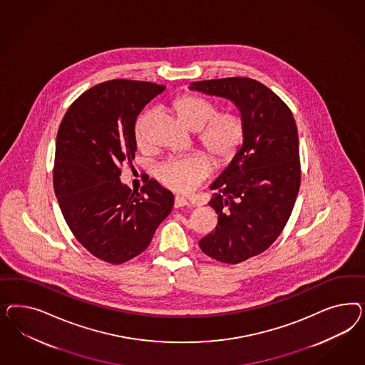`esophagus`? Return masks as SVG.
I'll return each mask as SVG.
<instances>
[{
    "instance_id": "1",
    "label": "esophagus",
    "mask_w": 365,
    "mask_h": 365,
    "mask_svg": "<svg viewBox=\"0 0 365 365\" xmlns=\"http://www.w3.org/2000/svg\"><path fill=\"white\" fill-rule=\"evenodd\" d=\"M185 206H190L187 199L182 198V197H175L174 207L179 209V207H185Z\"/></svg>"
}]
</instances>
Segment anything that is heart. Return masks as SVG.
I'll use <instances>...</instances> for the list:
<instances>
[{
	"instance_id": "b5f03b06",
	"label": "heart",
	"mask_w": 365,
	"mask_h": 365,
	"mask_svg": "<svg viewBox=\"0 0 365 365\" xmlns=\"http://www.w3.org/2000/svg\"><path fill=\"white\" fill-rule=\"evenodd\" d=\"M178 120L191 131H198V142L210 154L217 165H226L240 151L245 136L242 118L232 110L218 112L212 100L198 95H182L173 103ZM150 112L142 115L135 125V139L139 147H145V128ZM207 155H188L173 158L158 168L156 177L165 187L179 194H188L210 174Z\"/></svg>"
}]
</instances>
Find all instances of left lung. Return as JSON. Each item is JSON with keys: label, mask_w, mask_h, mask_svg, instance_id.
Returning <instances> with one entry per match:
<instances>
[{"label": "left lung", "mask_w": 365, "mask_h": 365, "mask_svg": "<svg viewBox=\"0 0 365 365\" xmlns=\"http://www.w3.org/2000/svg\"><path fill=\"white\" fill-rule=\"evenodd\" d=\"M190 89L232 100L245 124L242 147L210 188L218 214L199 241L205 255L235 265L264 253L284 230L301 183L299 133L292 110L249 78L194 81Z\"/></svg>", "instance_id": "8db88e82"}]
</instances>
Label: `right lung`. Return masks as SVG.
<instances>
[{
  "instance_id": "1",
  "label": "right lung",
  "mask_w": 365,
  "mask_h": 365,
  "mask_svg": "<svg viewBox=\"0 0 365 365\" xmlns=\"http://www.w3.org/2000/svg\"><path fill=\"white\" fill-rule=\"evenodd\" d=\"M165 89L125 78L100 83L71 104L57 131L53 187L60 209L78 242L108 264L143 253L174 206L173 192L154 179L131 192L119 178L135 158L138 115Z\"/></svg>"
}]
</instances>
